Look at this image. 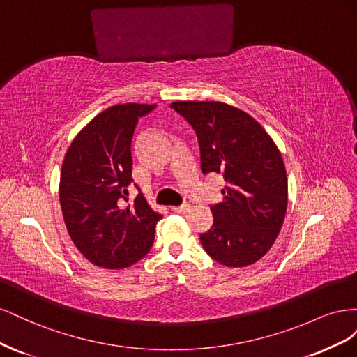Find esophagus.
Here are the masks:
<instances>
[{"label":"esophagus","instance_id":"34e87169","mask_svg":"<svg viewBox=\"0 0 357 357\" xmlns=\"http://www.w3.org/2000/svg\"><path fill=\"white\" fill-rule=\"evenodd\" d=\"M189 208H190V205H189V204H181V205H176V207H172L171 210L174 211V213L181 214V213H186Z\"/></svg>","mask_w":357,"mask_h":357}]
</instances>
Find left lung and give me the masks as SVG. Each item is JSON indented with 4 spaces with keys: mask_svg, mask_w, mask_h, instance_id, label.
I'll return each instance as SVG.
<instances>
[{
    "mask_svg": "<svg viewBox=\"0 0 357 357\" xmlns=\"http://www.w3.org/2000/svg\"><path fill=\"white\" fill-rule=\"evenodd\" d=\"M197 132L202 174H222L223 201L211 205L213 226L199 235L204 250L225 266L257 262L274 244L287 208L282 153L245 112L215 101L172 102Z\"/></svg>",
    "mask_w": 357,
    "mask_h": 357,
    "instance_id": "8db88e82",
    "label": "left lung"
}]
</instances>
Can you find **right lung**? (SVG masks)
Returning a JSON list of instances; mask_svg holds the SVG:
<instances>
[{"mask_svg":"<svg viewBox=\"0 0 357 357\" xmlns=\"http://www.w3.org/2000/svg\"><path fill=\"white\" fill-rule=\"evenodd\" d=\"M155 107H110L82 129L63 159L59 183L63 222L75 247L96 266L126 268L153 245L162 215L150 208L142 192L134 205L123 201L134 181V131L139 117Z\"/></svg>","mask_w":357,"mask_h":357,"instance_id":"obj_1","label":"right lung"}]
</instances>
